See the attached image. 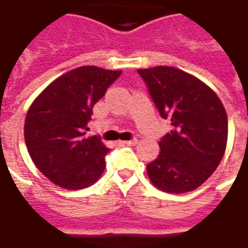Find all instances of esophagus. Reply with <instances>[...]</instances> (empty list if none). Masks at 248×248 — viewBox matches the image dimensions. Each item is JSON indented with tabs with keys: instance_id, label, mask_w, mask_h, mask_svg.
<instances>
[{
	"instance_id": "esophagus-1",
	"label": "esophagus",
	"mask_w": 248,
	"mask_h": 248,
	"mask_svg": "<svg viewBox=\"0 0 248 248\" xmlns=\"http://www.w3.org/2000/svg\"><path fill=\"white\" fill-rule=\"evenodd\" d=\"M137 142H138V140L133 138V140H124V142H122V145H124V146H134V145H137Z\"/></svg>"
}]
</instances>
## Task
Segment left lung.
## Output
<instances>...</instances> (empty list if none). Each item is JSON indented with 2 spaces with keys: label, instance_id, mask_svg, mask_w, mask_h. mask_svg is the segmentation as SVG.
I'll return each instance as SVG.
<instances>
[{
  "label": "left lung",
  "instance_id": "8db88e82",
  "mask_svg": "<svg viewBox=\"0 0 248 248\" xmlns=\"http://www.w3.org/2000/svg\"><path fill=\"white\" fill-rule=\"evenodd\" d=\"M162 118L171 131L161 140V153L147 165L159 190L182 194L199 187L223 158L227 143V114L218 95L188 73L156 66L138 70Z\"/></svg>",
  "mask_w": 248,
  "mask_h": 248
}]
</instances>
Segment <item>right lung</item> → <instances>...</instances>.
<instances>
[{
	"instance_id": "obj_1",
	"label": "right lung",
	"mask_w": 248,
	"mask_h": 248,
	"mask_svg": "<svg viewBox=\"0 0 248 248\" xmlns=\"http://www.w3.org/2000/svg\"><path fill=\"white\" fill-rule=\"evenodd\" d=\"M121 70L81 66L58 77L35 98L25 119V142L37 169L57 186H90L105 170L110 149L86 138L93 106Z\"/></svg>"
}]
</instances>
